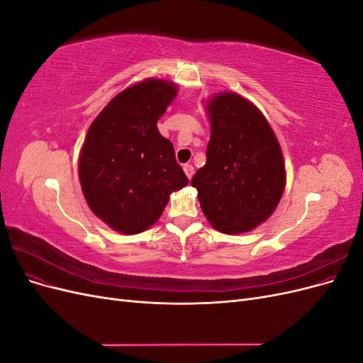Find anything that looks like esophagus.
I'll return each instance as SVG.
<instances>
[{
    "label": "esophagus",
    "mask_w": 363,
    "mask_h": 363,
    "mask_svg": "<svg viewBox=\"0 0 363 363\" xmlns=\"http://www.w3.org/2000/svg\"><path fill=\"white\" fill-rule=\"evenodd\" d=\"M183 171H184V174H186V177L192 179V175H194V167H192V164H189V163L183 164Z\"/></svg>",
    "instance_id": "34e87169"
}]
</instances>
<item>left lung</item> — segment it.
I'll return each mask as SVG.
<instances>
[{
    "label": "left lung",
    "mask_w": 363,
    "mask_h": 363,
    "mask_svg": "<svg viewBox=\"0 0 363 363\" xmlns=\"http://www.w3.org/2000/svg\"><path fill=\"white\" fill-rule=\"evenodd\" d=\"M206 108L207 159L191 184L212 227L227 235L251 232L276 211L286 184L280 144L267 118L244 96L218 94Z\"/></svg>",
    "instance_id": "left-lung-1"
}]
</instances>
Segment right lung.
Returning <instances> with one entry per match:
<instances>
[{
  "label": "right lung",
  "instance_id": "1",
  "mask_svg": "<svg viewBox=\"0 0 363 363\" xmlns=\"http://www.w3.org/2000/svg\"><path fill=\"white\" fill-rule=\"evenodd\" d=\"M175 96L172 82L147 79L119 92L87 130L79 159L82 191L91 211L119 233L151 227L169 195L189 182L157 130Z\"/></svg>",
  "mask_w": 363,
  "mask_h": 363
}]
</instances>
